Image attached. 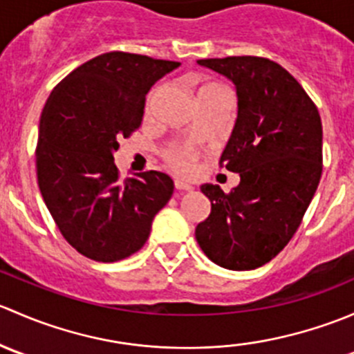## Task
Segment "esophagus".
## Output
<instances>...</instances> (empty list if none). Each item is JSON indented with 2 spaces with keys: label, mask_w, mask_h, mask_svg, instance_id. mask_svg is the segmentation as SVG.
<instances>
[{
  "label": "esophagus",
  "mask_w": 354,
  "mask_h": 354,
  "mask_svg": "<svg viewBox=\"0 0 354 354\" xmlns=\"http://www.w3.org/2000/svg\"><path fill=\"white\" fill-rule=\"evenodd\" d=\"M174 188H176V190H181V192H190V190H194V187H192V185L185 183V181H180V180L174 181Z\"/></svg>",
  "instance_id": "esophagus-1"
}]
</instances>
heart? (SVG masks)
<instances>
[{"label":"heart","instance_id":"b5f03b06","mask_svg":"<svg viewBox=\"0 0 354 354\" xmlns=\"http://www.w3.org/2000/svg\"><path fill=\"white\" fill-rule=\"evenodd\" d=\"M217 91H223V88L216 84H205L200 87L198 97H202V95L205 94H210V92H217ZM156 95H157V91H154L151 95H149L147 111H151L152 104H154ZM166 159L174 171H178V173L181 174H187L190 173L192 167H194V160L197 159V151H195L194 147H190V145H185V144L171 145L166 152Z\"/></svg>","mask_w":354,"mask_h":354}]
</instances>
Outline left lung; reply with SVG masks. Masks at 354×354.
<instances>
[{"mask_svg": "<svg viewBox=\"0 0 354 354\" xmlns=\"http://www.w3.org/2000/svg\"><path fill=\"white\" fill-rule=\"evenodd\" d=\"M231 80L238 116L221 164L240 174L224 194L200 187L210 214L195 230L202 252L217 266L250 270L272 260L298 230L322 174V121L289 71L257 56L198 59Z\"/></svg>", "mask_w": 354, "mask_h": 354, "instance_id": "obj_1", "label": "left lung"}]
</instances>
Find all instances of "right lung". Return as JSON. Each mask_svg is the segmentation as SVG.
<instances>
[{"label": "right lung", "instance_id": "right-lung-1", "mask_svg": "<svg viewBox=\"0 0 354 354\" xmlns=\"http://www.w3.org/2000/svg\"><path fill=\"white\" fill-rule=\"evenodd\" d=\"M180 63L106 53L63 78L49 95L35 151L37 183L65 240L95 262L142 248L174 183L159 171L118 180L114 152L144 118L145 95Z\"/></svg>", "mask_w": 354, "mask_h": 354}]
</instances>
